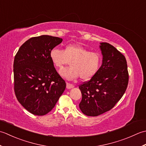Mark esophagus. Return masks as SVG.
<instances>
[{"label":"esophagus","mask_w":146,"mask_h":146,"mask_svg":"<svg viewBox=\"0 0 146 146\" xmlns=\"http://www.w3.org/2000/svg\"><path fill=\"white\" fill-rule=\"evenodd\" d=\"M66 87L67 89H71V88H73L74 87V86L72 84H70L69 82H67L66 83Z\"/></svg>","instance_id":"esophagus-1"}]
</instances>
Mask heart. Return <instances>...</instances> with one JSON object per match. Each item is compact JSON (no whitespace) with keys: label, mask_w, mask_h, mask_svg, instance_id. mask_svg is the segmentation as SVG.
Masks as SVG:
<instances>
[{"label":"heart","mask_w":146,"mask_h":146,"mask_svg":"<svg viewBox=\"0 0 146 146\" xmlns=\"http://www.w3.org/2000/svg\"><path fill=\"white\" fill-rule=\"evenodd\" d=\"M52 63L58 69H62L69 62L70 67L60 71L64 78L72 80L79 77L88 81L95 76L102 64V56L79 44H68L63 50L53 48L50 52Z\"/></svg>","instance_id":"1"}]
</instances>
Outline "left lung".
<instances>
[{"mask_svg": "<svg viewBox=\"0 0 146 146\" xmlns=\"http://www.w3.org/2000/svg\"><path fill=\"white\" fill-rule=\"evenodd\" d=\"M103 60L98 72L79 85L82 100L79 108L84 115L96 117L110 110L125 92L129 73L125 56L108 43H100Z\"/></svg>", "mask_w": 146, "mask_h": 146, "instance_id": "1", "label": "left lung"}]
</instances>
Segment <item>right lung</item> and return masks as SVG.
<instances>
[{"label":"right lung","mask_w":146,"mask_h":146,"mask_svg":"<svg viewBox=\"0 0 146 146\" xmlns=\"http://www.w3.org/2000/svg\"><path fill=\"white\" fill-rule=\"evenodd\" d=\"M62 41V38L49 35L33 37L15 56V94L21 105L33 115L42 116L51 111L66 88L50 57V51Z\"/></svg>","instance_id":"add662e5"}]
</instances>
